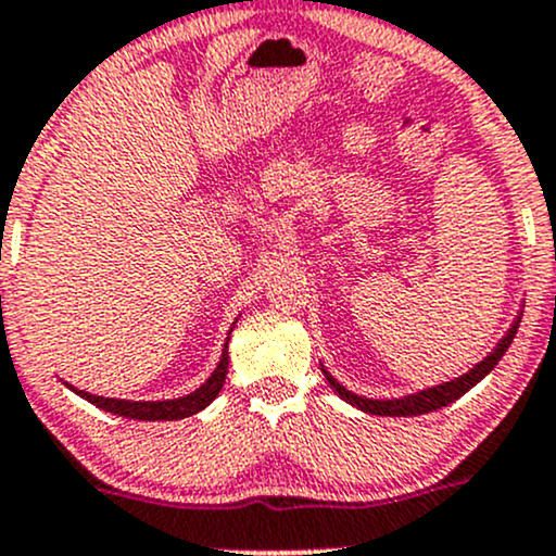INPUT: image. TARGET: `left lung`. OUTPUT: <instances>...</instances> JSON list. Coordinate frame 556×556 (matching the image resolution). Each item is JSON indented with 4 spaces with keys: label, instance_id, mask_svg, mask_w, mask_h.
Masks as SVG:
<instances>
[{
    "label": "left lung",
    "instance_id": "1",
    "mask_svg": "<svg viewBox=\"0 0 556 556\" xmlns=\"http://www.w3.org/2000/svg\"><path fill=\"white\" fill-rule=\"evenodd\" d=\"M519 320H522V313H517L515 324H511L509 331H506L504 337L498 339V344H495L493 352H488V357H482V361L477 363L475 368H469L467 374H462L458 379L443 381V384H438V387H427V390L414 392V395L392 397V400L363 397V395H355V392H350L348 387L339 384V381L333 379V376L328 374L326 368H324V376H326L328 384H331V390L337 392V395L342 397L344 403L355 405V408L366 410V414H371V416H421V414H432V410L443 408V405H451L453 400H458L464 395V392H469L471 387L477 384V381L485 379V376L491 374L495 366H498V361L504 357V352L509 350L511 339H515Z\"/></svg>",
    "mask_w": 556,
    "mask_h": 556
}]
</instances>
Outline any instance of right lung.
<instances>
[{
  "mask_svg": "<svg viewBox=\"0 0 556 556\" xmlns=\"http://www.w3.org/2000/svg\"><path fill=\"white\" fill-rule=\"evenodd\" d=\"M236 324H238V320H236ZM236 324H232V326H236ZM230 331H232V328H230ZM228 342H230V337L225 339L223 357H219L217 368H214L212 376H208L204 384H201L199 390L190 392V395H182V397H175V400L100 397V395H89V392H85V390H76V387H71V384H65V387H71V390H74L79 397H85L87 403L98 405V408L109 410V414L124 416V419H137V421L185 419V416H193V414H199V410H204L206 405L219 395V390H223L225 376H228Z\"/></svg>",
  "mask_w": 556,
  "mask_h": 556,
  "instance_id": "obj_1",
  "label": "right lung"
}]
</instances>
